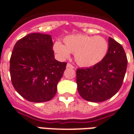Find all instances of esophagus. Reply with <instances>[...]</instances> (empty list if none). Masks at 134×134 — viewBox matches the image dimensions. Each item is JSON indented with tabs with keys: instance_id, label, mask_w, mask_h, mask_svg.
<instances>
[{
	"instance_id": "1",
	"label": "esophagus",
	"mask_w": 134,
	"mask_h": 134,
	"mask_svg": "<svg viewBox=\"0 0 134 134\" xmlns=\"http://www.w3.org/2000/svg\"><path fill=\"white\" fill-rule=\"evenodd\" d=\"M67 68H71V69H75V67L72 64H70V63H67Z\"/></svg>"
}]
</instances>
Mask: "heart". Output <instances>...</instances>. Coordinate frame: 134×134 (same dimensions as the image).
<instances>
[{"instance_id": "obj_1", "label": "heart", "mask_w": 134, "mask_h": 134, "mask_svg": "<svg viewBox=\"0 0 134 134\" xmlns=\"http://www.w3.org/2000/svg\"><path fill=\"white\" fill-rule=\"evenodd\" d=\"M63 42L64 45L59 42L54 43V52L62 59L68 58L70 53L75 54L76 62L84 67L100 63L106 57L109 47L107 40L102 36L74 35L65 37Z\"/></svg>"}]
</instances>
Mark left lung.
<instances>
[{
	"label": "left lung",
	"instance_id": "8db88e82",
	"mask_svg": "<svg viewBox=\"0 0 134 134\" xmlns=\"http://www.w3.org/2000/svg\"><path fill=\"white\" fill-rule=\"evenodd\" d=\"M109 51L102 62L93 67L77 69L79 94L84 99L101 102L120 90L127 67V57L121 44L109 37Z\"/></svg>",
	"mask_w": 134,
	"mask_h": 134
}]
</instances>
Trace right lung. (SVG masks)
Returning <instances> with one entry per match:
<instances>
[{
  "label": "right lung",
  "mask_w": 134,
  "mask_h": 134,
  "mask_svg": "<svg viewBox=\"0 0 134 134\" xmlns=\"http://www.w3.org/2000/svg\"><path fill=\"white\" fill-rule=\"evenodd\" d=\"M51 35L31 33L15 43L10 59L12 85L31 102L51 100L57 92L67 62L54 59Z\"/></svg>",
  "instance_id": "obj_1"
}]
</instances>
